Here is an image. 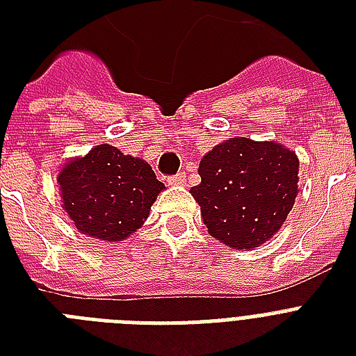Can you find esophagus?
<instances>
[{"instance_id":"34e87169","label":"esophagus","mask_w":356,"mask_h":356,"mask_svg":"<svg viewBox=\"0 0 356 356\" xmlns=\"http://www.w3.org/2000/svg\"><path fill=\"white\" fill-rule=\"evenodd\" d=\"M168 183L173 184V186H183V184H186V179H184L183 173H177V175L168 177Z\"/></svg>"}]
</instances>
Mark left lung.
Returning a JSON list of instances; mask_svg holds the SVG:
<instances>
[{"label":"left lung","mask_w":356,"mask_h":356,"mask_svg":"<svg viewBox=\"0 0 356 356\" xmlns=\"http://www.w3.org/2000/svg\"><path fill=\"white\" fill-rule=\"evenodd\" d=\"M298 156L284 145L240 136L201 159V184L190 192L211 236L248 251L281 229L298 195Z\"/></svg>","instance_id":"1"}]
</instances>
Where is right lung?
Here are the masks:
<instances>
[{"label":"right lung","instance_id":"1","mask_svg":"<svg viewBox=\"0 0 356 356\" xmlns=\"http://www.w3.org/2000/svg\"><path fill=\"white\" fill-rule=\"evenodd\" d=\"M64 211L83 234L118 242L149 214L164 184L147 162L108 144L68 162L58 173Z\"/></svg>","mask_w":356,"mask_h":356}]
</instances>
